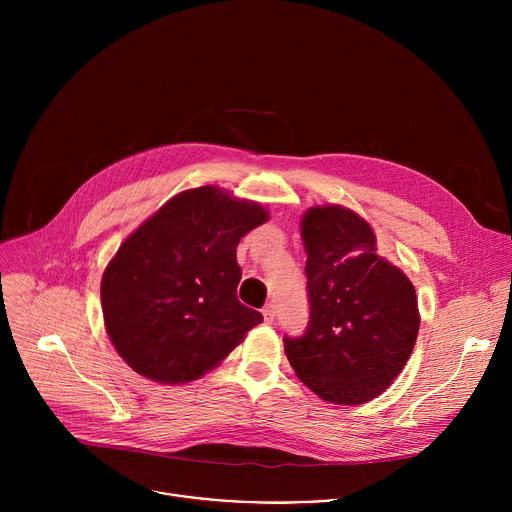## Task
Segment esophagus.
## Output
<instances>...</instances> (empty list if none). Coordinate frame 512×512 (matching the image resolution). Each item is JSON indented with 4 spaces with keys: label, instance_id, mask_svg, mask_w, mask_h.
<instances>
[{
    "label": "esophagus",
    "instance_id": "esophagus-1",
    "mask_svg": "<svg viewBox=\"0 0 512 512\" xmlns=\"http://www.w3.org/2000/svg\"><path fill=\"white\" fill-rule=\"evenodd\" d=\"M261 312H263V320H265L267 324H271V322L275 320V306H273V304H267Z\"/></svg>",
    "mask_w": 512,
    "mask_h": 512
}]
</instances>
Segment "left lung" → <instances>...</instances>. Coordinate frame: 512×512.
<instances>
[{
  "instance_id": "left-lung-1",
  "label": "left lung",
  "mask_w": 512,
  "mask_h": 512,
  "mask_svg": "<svg viewBox=\"0 0 512 512\" xmlns=\"http://www.w3.org/2000/svg\"><path fill=\"white\" fill-rule=\"evenodd\" d=\"M302 239L310 320L302 336L283 338L287 360L324 401H371L397 379L415 346V287L377 255L373 229L348 208H310Z\"/></svg>"
}]
</instances>
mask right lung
Returning <instances> with one entry per match:
<instances>
[{
	"instance_id": "1",
	"label": "right lung",
	"mask_w": 512,
	"mask_h": 512,
	"mask_svg": "<svg viewBox=\"0 0 512 512\" xmlns=\"http://www.w3.org/2000/svg\"><path fill=\"white\" fill-rule=\"evenodd\" d=\"M265 221L261 204L202 186L125 239L103 273L101 304L107 334L135 373L194 381L263 322L237 298V245Z\"/></svg>"
}]
</instances>
